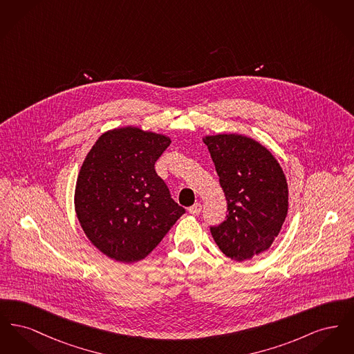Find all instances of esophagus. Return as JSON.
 <instances>
[{
  "mask_svg": "<svg viewBox=\"0 0 354 354\" xmlns=\"http://www.w3.org/2000/svg\"><path fill=\"white\" fill-rule=\"evenodd\" d=\"M201 211H202V204H201V203H195L192 207L188 208V212H189L191 215H195V216L199 215Z\"/></svg>",
  "mask_w": 354,
  "mask_h": 354,
  "instance_id": "1",
  "label": "esophagus"
}]
</instances>
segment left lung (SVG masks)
<instances>
[{
	"label": "left lung",
	"instance_id": "obj_1",
	"mask_svg": "<svg viewBox=\"0 0 354 354\" xmlns=\"http://www.w3.org/2000/svg\"><path fill=\"white\" fill-rule=\"evenodd\" d=\"M228 204L227 220L211 234L227 257L244 261L270 250L288 215L286 174L273 153L241 134L205 135Z\"/></svg>",
	"mask_w": 354,
	"mask_h": 354
}]
</instances>
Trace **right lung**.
<instances>
[{
  "label": "right lung",
  "instance_id": "obj_1",
  "mask_svg": "<svg viewBox=\"0 0 354 354\" xmlns=\"http://www.w3.org/2000/svg\"><path fill=\"white\" fill-rule=\"evenodd\" d=\"M169 143L167 135L124 126L104 131L87 152L74 207L84 235L107 257L145 259L185 214L153 169Z\"/></svg>",
  "mask_w": 354,
  "mask_h": 354
}]
</instances>
